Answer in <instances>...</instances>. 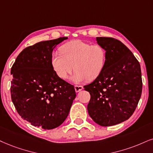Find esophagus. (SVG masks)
Here are the masks:
<instances>
[{"instance_id":"34e87169","label":"esophagus","mask_w":153,"mask_h":153,"mask_svg":"<svg viewBox=\"0 0 153 153\" xmlns=\"http://www.w3.org/2000/svg\"><path fill=\"white\" fill-rule=\"evenodd\" d=\"M74 88H75V91L76 92H79L80 91H82V90L84 88L82 86H78V85H76L74 86Z\"/></svg>"}]
</instances>
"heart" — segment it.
Instances as JSON below:
<instances>
[{"label": "heart", "instance_id": "obj_1", "mask_svg": "<svg viewBox=\"0 0 153 153\" xmlns=\"http://www.w3.org/2000/svg\"><path fill=\"white\" fill-rule=\"evenodd\" d=\"M60 53L51 56V65L61 79H67L74 69L71 81L75 84L94 79L102 72L106 62V51L102 45H91L82 40L65 43Z\"/></svg>", "mask_w": 153, "mask_h": 153}]
</instances>
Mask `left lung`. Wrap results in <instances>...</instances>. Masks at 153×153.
<instances>
[{
	"label": "left lung",
	"mask_w": 153,
	"mask_h": 153,
	"mask_svg": "<svg viewBox=\"0 0 153 153\" xmlns=\"http://www.w3.org/2000/svg\"><path fill=\"white\" fill-rule=\"evenodd\" d=\"M106 51V62L101 74L84 90L91 95L87 110L94 121L111 126L128 120L136 108L142 94L139 62L118 39L97 37Z\"/></svg>",
	"instance_id": "8db88e82"
}]
</instances>
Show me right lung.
<instances>
[{
    "mask_svg": "<svg viewBox=\"0 0 153 153\" xmlns=\"http://www.w3.org/2000/svg\"><path fill=\"white\" fill-rule=\"evenodd\" d=\"M67 37L25 48L11 68V99L22 118L45 130L65 121L76 97L74 86L59 78L51 65L54 48Z\"/></svg>",
    "mask_w": 153,
    "mask_h": 153,
    "instance_id": "right-lung-1",
    "label": "right lung"
}]
</instances>
